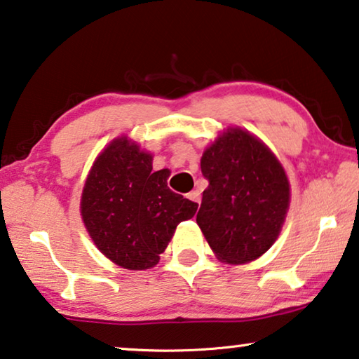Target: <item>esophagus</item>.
I'll return each instance as SVG.
<instances>
[{
  "mask_svg": "<svg viewBox=\"0 0 359 359\" xmlns=\"http://www.w3.org/2000/svg\"><path fill=\"white\" fill-rule=\"evenodd\" d=\"M187 198H189L190 201H193V203H196V204H200V201H201V195H200V191H196V190H193V191H190L189 195H187Z\"/></svg>",
  "mask_w": 359,
  "mask_h": 359,
  "instance_id": "obj_1",
  "label": "esophagus"
}]
</instances>
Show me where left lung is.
Returning <instances> with one entry per match:
<instances>
[{
  "mask_svg": "<svg viewBox=\"0 0 359 359\" xmlns=\"http://www.w3.org/2000/svg\"><path fill=\"white\" fill-rule=\"evenodd\" d=\"M196 224L217 259L241 265L271 248L286 219L291 191L281 163L264 142L229 128L203 153Z\"/></svg>",
  "mask_w": 359,
  "mask_h": 359,
  "instance_id": "obj_1",
  "label": "left lung"
}]
</instances>
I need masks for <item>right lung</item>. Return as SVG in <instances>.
I'll list each match as a JSON object with an SVG mask.
<instances>
[{"label": "right lung", "instance_id": "obj_1", "mask_svg": "<svg viewBox=\"0 0 359 359\" xmlns=\"http://www.w3.org/2000/svg\"><path fill=\"white\" fill-rule=\"evenodd\" d=\"M153 156L126 135L95 158L81 195L84 226L107 259L128 270L155 266L180 222L198 204L168 187L169 170L153 172Z\"/></svg>", "mask_w": 359, "mask_h": 359}]
</instances>
